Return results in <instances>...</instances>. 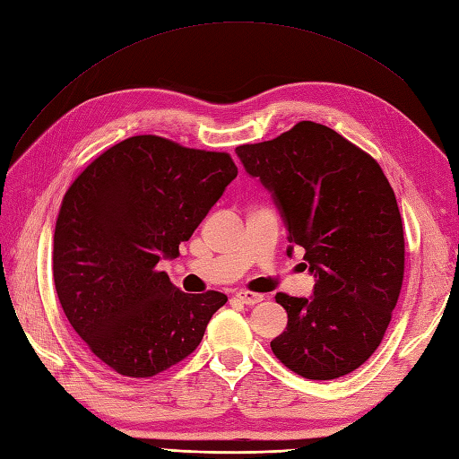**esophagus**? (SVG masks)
Wrapping results in <instances>:
<instances>
[{
    "mask_svg": "<svg viewBox=\"0 0 459 459\" xmlns=\"http://www.w3.org/2000/svg\"><path fill=\"white\" fill-rule=\"evenodd\" d=\"M237 299L242 301V304H247V306H255V304H258V301L264 299V296L255 294V291L240 290V291H237Z\"/></svg>",
    "mask_w": 459,
    "mask_h": 459,
    "instance_id": "34e87169",
    "label": "esophagus"
}]
</instances>
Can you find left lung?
Segmentation results:
<instances>
[{
  "instance_id": "obj_1",
  "label": "left lung",
  "mask_w": 459,
  "mask_h": 459,
  "mask_svg": "<svg viewBox=\"0 0 459 459\" xmlns=\"http://www.w3.org/2000/svg\"><path fill=\"white\" fill-rule=\"evenodd\" d=\"M237 155L272 195L288 256L304 248L316 278L309 298L276 294L288 325L272 351L311 380L351 373L380 345L403 288L404 235L391 183L368 153L316 122L238 145Z\"/></svg>"
}]
</instances>
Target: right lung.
Listing matches in <instances>:
<instances>
[{
	"label": "right lung",
	"mask_w": 459,
	"mask_h": 459,
	"mask_svg": "<svg viewBox=\"0 0 459 459\" xmlns=\"http://www.w3.org/2000/svg\"><path fill=\"white\" fill-rule=\"evenodd\" d=\"M229 153L134 135L94 160L63 199L53 278L73 329L116 373L145 378L191 355L221 291L185 294L158 270L237 178Z\"/></svg>",
	"instance_id": "obj_1"
}]
</instances>
